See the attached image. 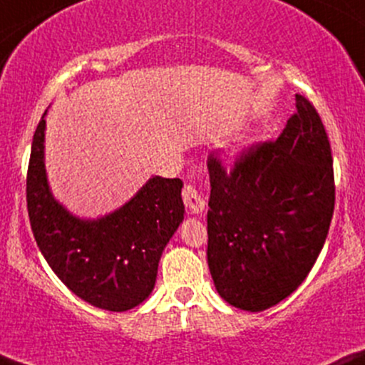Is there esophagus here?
Returning a JSON list of instances; mask_svg holds the SVG:
<instances>
[{
  "label": "esophagus",
  "mask_w": 365,
  "mask_h": 365,
  "mask_svg": "<svg viewBox=\"0 0 365 365\" xmlns=\"http://www.w3.org/2000/svg\"><path fill=\"white\" fill-rule=\"evenodd\" d=\"M182 197H183V202H185V206L189 207L190 213H202L204 206H206V202H204L201 192L195 189L194 185H185L183 187V192H182Z\"/></svg>",
  "instance_id": "obj_1"
}]
</instances>
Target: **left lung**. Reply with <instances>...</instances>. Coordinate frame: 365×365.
<instances>
[{
  "mask_svg": "<svg viewBox=\"0 0 365 365\" xmlns=\"http://www.w3.org/2000/svg\"><path fill=\"white\" fill-rule=\"evenodd\" d=\"M207 265L232 307L263 312L305 280L334 211V171L326 128L310 100L277 140L251 145L232 170L207 158Z\"/></svg>",
  "mask_w": 365,
  "mask_h": 365,
  "instance_id": "left-lung-1",
  "label": "left lung"
}]
</instances>
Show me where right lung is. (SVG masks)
<instances>
[{"instance_id": "1", "label": "right lung", "mask_w": 365, "mask_h": 365, "mask_svg": "<svg viewBox=\"0 0 365 365\" xmlns=\"http://www.w3.org/2000/svg\"><path fill=\"white\" fill-rule=\"evenodd\" d=\"M45 114L34 131L27 170V211L39 251L57 277L90 305L109 312L135 308L154 289L164 247L183 220V182L152 176L119 210L97 220L78 218L48 185Z\"/></svg>"}]
</instances>
